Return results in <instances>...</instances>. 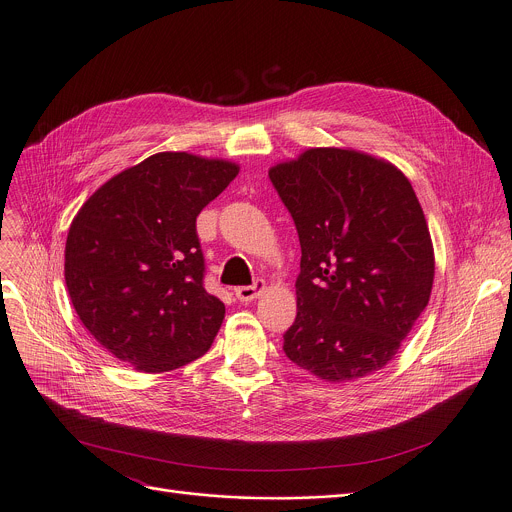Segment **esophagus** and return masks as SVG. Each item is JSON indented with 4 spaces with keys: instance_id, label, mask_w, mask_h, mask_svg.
I'll return each mask as SVG.
<instances>
[{
    "instance_id": "obj_1",
    "label": "esophagus",
    "mask_w": 512,
    "mask_h": 512,
    "mask_svg": "<svg viewBox=\"0 0 512 512\" xmlns=\"http://www.w3.org/2000/svg\"><path fill=\"white\" fill-rule=\"evenodd\" d=\"M265 289V281L263 279H255L251 285H243V287H237L235 289V296L241 300V302H253L255 298H259L263 294Z\"/></svg>"
}]
</instances>
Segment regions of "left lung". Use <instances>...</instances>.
Segmentation results:
<instances>
[{"instance_id":"8db88e82","label":"left lung","mask_w":512,"mask_h":512,"mask_svg":"<svg viewBox=\"0 0 512 512\" xmlns=\"http://www.w3.org/2000/svg\"><path fill=\"white\" fill-rule=\"evenodd\" d=\"M269 180L300 237L283 352L326 381L383 369L429 302L433 247L411 182L385 160L312 148Z\"/></svg>"}]
</instances>
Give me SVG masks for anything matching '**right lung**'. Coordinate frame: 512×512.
<instances>
[{"label":"right lung","instance_id":"add662e5","mask_svg":"<svg viewBox=\"0 0 512 512\" xmlns=\"http://www.w3.org/2000/svg\"><path fill=\"white\" fill-rule=\"evenodd\" d=\"M239 174L186 152L145 158L79 210L64 249L68 296L93 338L137 371L202 356L225 318L204 289L196 216Z\"/></svg>","mask_w":512,"mask_h":512}]
</instances>
